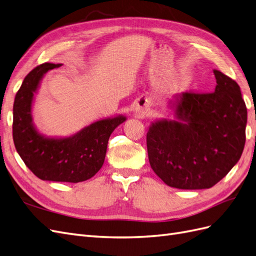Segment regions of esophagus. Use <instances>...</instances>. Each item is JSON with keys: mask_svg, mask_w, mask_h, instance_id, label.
<instances>
[{"mask_svg": "<svg viewBox=\"0 0 256 256\" xmlns=\"http://www.w3.org/2000/svg\"><path fill=\"white\" fill-rule=\"evenodd\" d=\"M140 111H141V110H140Z\"/></svg>", "mask_w": 256, "mask_h": 256, "instance_id": "34e87169", "label": "esophagus"}]
</instances>
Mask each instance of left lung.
<instances>
[{"instance_id":"left-lung-1","label":"left lung","mask_w":256,"mask_h":256,"mask_svg":"<svg viewBox=\"0 0 256 256\" xmlns=\"http://www.w3.org/2000/svg\"><path fill=\"white\" fill-rule=\"evenodd\" d=\"M212 92H186L178 120L152 122L146 134L152 168L177 189L212 188L230 171L246 143V106L239 85L214 70Z\"/></svg>"}]
</instances>
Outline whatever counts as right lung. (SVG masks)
<instances>
[{"label": "right lung", "mask_w": 256, "mask_h": 256, "mask_svg": "<svg viewBox=\"0 0 256 256\" xmlns=\"http://www.w3.org/2000/svg\"><path fill=\"white\" fill-rule=\"evenodd\" d=\"M60 66L44 63L23 80L14 102L12 138L19 156L35 176L42 180L76 184L90 180L102 168L109 138L126 118L98 120L64 138H48L38 134L30 115L34 92L42 76Z\"/></svg>", "instance_id": "right-lung-1"}]
</instances>
